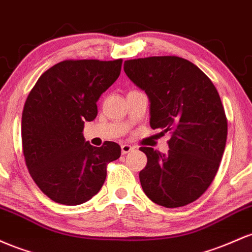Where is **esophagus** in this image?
<instances>
[{
	"label": "esophagus",
	"instance_id": "esophagus-1",
	"mask_svg": "<svg viewBox=\"0 0 252 252\" xmlns=\"http://www.w3.org/2000/svg\"><path fill=\"white\" fill-rule=\"evenodd\" d=\"M133 150H134L133 146L128 145V144H124V145H121V152H123V155L128 154V152L133 151Z\"/></svg>",
	"mask_w": 252,
	"mask_h": 252
}]
</instances>
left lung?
I'll return each mask as SVG.
<instances>
[{
    "label": "left lung",
    "instance_id": "8db88e82",
    "mask_svg": "<svg viewBox=\"0 0 252 252\" xmlns=\"http://www.w3.org/2000/svg\"><path fill=\"white\" fill-rule=\"evenodd\" d=\"M126 75L150 100V126L171 133L168 154L139 149L148 157L139 172L151 201L176 208L199 199L216 177L227 138V119L218 90L191 62L176 56L124 63Z\"/></svg>",
    "mask_w": 252,
    "mask_h": 252
}]
</instances>
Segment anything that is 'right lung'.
I'll return each mask as SVG.
<instances>
[{"mask_svg":"<svg viewBox=\"0 0 252 252\" xmlns=\"http://www.w3.org/2000/svg\"><path fill=\"white\" fill-rule=\"evenodd\" d=\"M123 59L63 61L46 70L25 102L22 150L28 171L52 201L76 206L100 191L107 164L118 159L114 141H86V121L97 115L100 96L117 81Z\"/></svg>","mask_w":252,"mask_h":252,"instance_id":"right-lung-1","label":"right lung"}]
</instances>
